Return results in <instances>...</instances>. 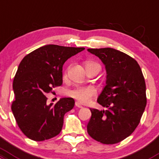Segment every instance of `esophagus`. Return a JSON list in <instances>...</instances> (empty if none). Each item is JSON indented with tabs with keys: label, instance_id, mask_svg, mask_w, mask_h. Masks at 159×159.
I'll return each mask as SVG.
<instances>
[{
	"label": "esophagus",
	"instance_id": "34e87169",
	"mask_svg": "<svg viewBox=\"0 0 159 159\" xmlns=\"http://www.w3.org/2000/svg\"><path fill=\"white\" fill-rule=\"evenodd\" d=\"M75 106L78 108H80V109H81V108H83V106L81 105L79 102H75Z\"/></svg>",
	"mask_w": 159,
	"mask_h": 159
}]
</instances>
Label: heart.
<instances>
[{"label":"heart","instance_id":"b5f03b06","mask_svg":"<svg viewBox=\"0 0 159 159\" xmlns=\"http://www.w3.org/2000/svg\"><path fill=\"white\" fill-rule=\"evenodd\" d=\"M69 93L73 98L84 103V102H88L97 93V90L92 86L79 87V88L70 90Z\"/></svg>","mask_w":159,"mask_h":159}]
</instances>
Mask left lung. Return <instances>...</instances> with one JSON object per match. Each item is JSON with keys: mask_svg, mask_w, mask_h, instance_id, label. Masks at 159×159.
Masks as SVG:
<instances>
[{"mask_svg": "<svg viewBox=\"0 0 159 159\" xmlns=\"http://www.w3.org/2000/svg\"><path fill=\"white\" fill-rule=\"evenodd\" d=\"M100 59L106 70V86L97 102L106 110L90 109L87 129L92 138L115 144L129 137L138 126L146 106V83L139 64L116 49H88Z\"/></svg>", "mask_w": 159, "mask_h": 159, "instance_id": "1", "label": "left lung"}]
</instances>
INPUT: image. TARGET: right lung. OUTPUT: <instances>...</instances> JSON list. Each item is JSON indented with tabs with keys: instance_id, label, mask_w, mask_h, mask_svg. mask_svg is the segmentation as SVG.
Returning a JSON list of instances; mask_svg holds the SVG:
<instances>
[{
	"instance_id": "right-lung-1",
	"label": "right lung",
	"mask_w": 159,
	"mask_h": 159,
	"mask_svg": "<svg viewBox=\"0 0 159 159\" xmlns=\"http://www.w3.org/2000/svg\"><path fill=\"white\" fill-rule=\"evenodd\" d=\"M84 49L48 44L21 61L13 79L16 99L11 109L19 128L29 139L43 141L60 133L64 116L74 107V99L62 98L48 105L45 95L62 85L66 61Z\"/></svg>"
}]
</instances>
